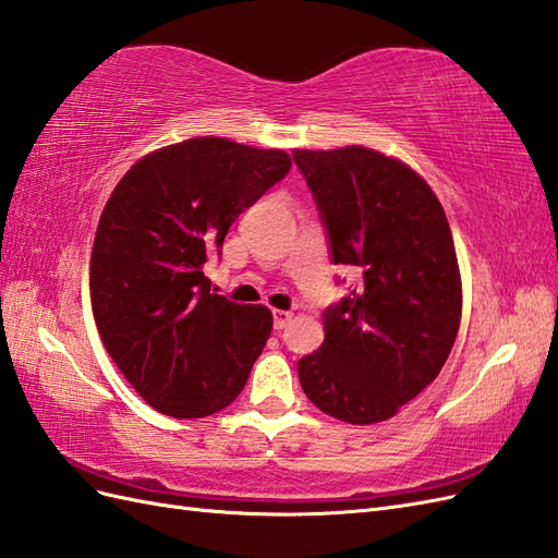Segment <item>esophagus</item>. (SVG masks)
<instances>
[{
    "label": "esophagus",
    "mask_w": 558,
    "mask_h": 558,
    "mask_svg": "<svg viewBox=\"0 0 558 558\" xmlns=\"http://www.w3.org/2000/svg\"><path fill=\"white\" fill-rule=\"evenodd\" d=\"M292 313L290 311H280V308H274V327L276 329H284L290 323H292Z\"/></svg>",
    "instance_id": "34e87169"
}]
</instances>
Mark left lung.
<instances>
[{
    "label": "left lung",
    "instance_id": "8db88e82",
    "mask_svg": "<svg viewBox=\"0 0 558 558\" xmlns=\"http://www.w3.org/2000/svg\"><path fill=\"white\" fill-rule=\"evenodd\" d=\"M323 215L333 264L357 288L325 311V341L299 360L308 400L331 418H392L447 362L463 313L449 219L400 158L360 145L294 149Z\"/></svg>",
    "mask_w": 558,
    "mask_h": 558
}]
</instances>
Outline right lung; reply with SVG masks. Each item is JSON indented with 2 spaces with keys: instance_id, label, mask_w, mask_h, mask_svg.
Returning a JSON list of instances; mask_svg holds the SVG:
<instances>
[{
  "instance_id": "1",
  "label": "right lung",
  "mask_w": 558,
  "mask_h": 558,
  "mask_svg": "<svg viewBox=\"0 0 558 558\" xmlns=\"http://www.w3.org/2000/svg\"><path fill=\"white\" fill-rule=\"evenodd\" d=\"M290 168L282 149L205 135L142 156L111 191L90 254L95 325L125 380L166 416H210L245 388L274 315L215 294L203 270Z\"/></svg>"
}]
</instances>
